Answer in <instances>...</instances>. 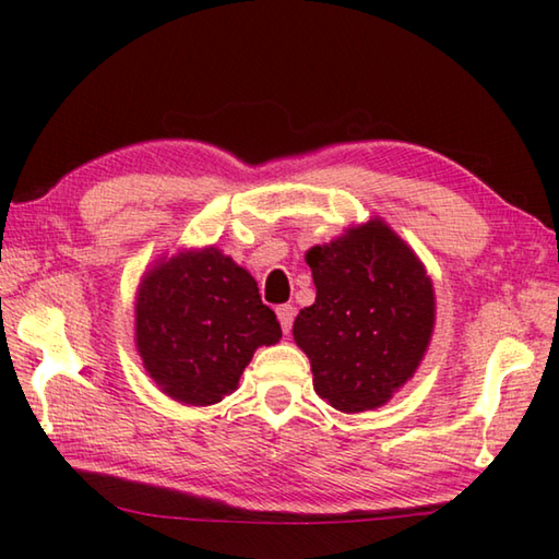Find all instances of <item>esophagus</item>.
Returning a JSON list of instances; mask_svg holds the SVG:
<instances>
[{"mask_svg": "<svg viewBox=\"0 0 559 559\" xmlns=\"http://www.w3.org/2000/svg\"><path fill=\"white\" fill-rule=\"evenodd\" d=\"M276 314H278V322H281L283 334H290L293 319H295V307L293 305H281V307H276Z\"/></svg>", "mask_w": 559, "mask_h": 559, "instance_id": "esophagus-1", "label": "esophagus"}]
</instances>
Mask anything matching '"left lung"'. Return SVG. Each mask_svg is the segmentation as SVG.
Listing matches in <instances>:
<instances>
[{
  "instance_id": "obj_1",
  "label": "left lung",
  "mask_w": 559,
  "mask_h": 559,
  "mask_svg": "<svg viewBox=\"0 0 559 559\" xmlns=\"http://www.w3.org/2000/svg\"><path fill=\"white\" fill-rule=\"evenodd\" d=\"M314 305L293 324L314 391L343 413L372 411L418 370L435 326L432 283L382 221L307 252Z\"/></svg>"
}]
</instances>
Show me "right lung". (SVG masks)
<instances>
[{"mask_svg": "<svg viewBox=\"0 0 559 559\" xmlns=\"http://www.w3.org/2000/svg\"><path fill=\"white\" fill-rule=\"evenodd\" d=\"M281 338L257 281L216 247L148 271L136 298V348L165 394L189 406L223 401L259 346Z\"/></svg>", "mask_w": 559, "mask_h": 559, "instance_id": "add662e5", "label": "right lung"}]
</instances>
